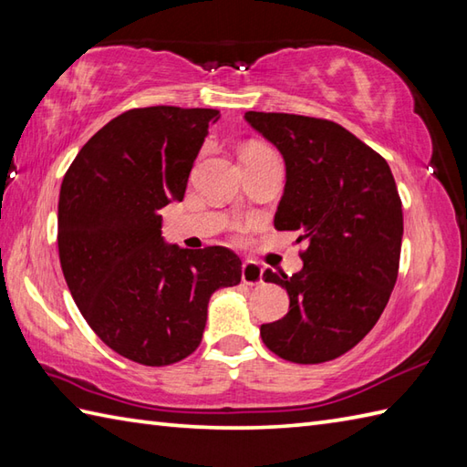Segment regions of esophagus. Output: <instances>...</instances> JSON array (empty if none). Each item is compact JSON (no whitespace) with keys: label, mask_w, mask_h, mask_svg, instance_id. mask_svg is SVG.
I'll use <instances>...</instances> for the list:
<instances>
[{"label":"esophagus","mask_w":467,"mask_h":467,"mask_svg":"<svg viewBox=\"0 0 467 467\" xmlns=\"http://www.w3.org/2000/svg\"><path fill=\"white\" fill-rule=\"evenodd\" d=\"M241 279L244 285H261L263 283V269L259 263L254 261H244L241 266Z\"/></svg>","instance_id":"obj_1"}]
</instances>
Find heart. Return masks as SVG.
I'll return each instance as SVG.
<instances>
[{"label": "heart", "instance_id": "obj_1", "mask_svg": "<svg viewBox=\"0 0 467 467\" xmlns=\"http://www.w3.org/2000/svg\"><path fill=\"white\" fill-rule=\"evenodd\" d=\"M251 148H263V146H251Z\"/></svg>", "mask_w": 467, "mask_h": 467}]
</instances>
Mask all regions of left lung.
I'll return each mask as SVG.
<instances>
[{
    "instance_id": "obj_1",
    "label": "left lung",
    "mask_w": 467,
    "mask_h": 467,
    "mask_svg": "<svg viewBox=\"0 0 467 467\" xmlns=\"http://www.w3.org/2000/svg\"><path fill=\"white\" fill-rule=\"evenodd\" d=\"M244 120L285 161L275 228L306 243L299 273L263 275L289 295V313L261 325L263 343L293 363L337 359L373 329L398 281L403 214L391 168L329 120L266 112Z\"/></svg>"
}]
</instances>
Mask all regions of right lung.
Wrapping results in <instances>:
<instances>
[{
  "instance_id": "add662e5",
  "label": "right lung",
  "mask_w": 467,
  "mask_h": 467,
  "mask_svg": "<svg viewBox=\"0 0 467 467\" xmlns=\"http://www.w3.org/2000/svg\"><path fill=\"white\" fill-rule=\"evenodd\" d=\"M211 108L128 110L88 140L57 202V249L78 309L100 339L136 363L162 367L201 345L211 295L241 283L226 246L182 249L162 236L161 208L181 202Z\"/></svg>"
}]
</instances>
